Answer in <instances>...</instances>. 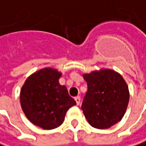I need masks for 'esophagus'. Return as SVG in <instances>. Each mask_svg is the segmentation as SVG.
<instances>
[{"instance_id":"1","label":"esophagus","mask_w":146,"mask_h":146,"mask_svg":"<svg viewBox=\"0 0 146 146\" xmlns=\"http://www.w3.org/2000/svg\"><path fill=\"white\" fill-rule=\"evenodd\" d=\"M75 101H76V104H77L78 105H80V102H81L80 97H76V98H75Z\"/></svg>"}]
</instances>
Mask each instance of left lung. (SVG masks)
<instances>
[{"label":"left lung","mask_w":146,"mask_h":146,"mask_svg":"<svg viewBox=\"0 0 146 146\" xmlns=\"http://www.w3.org/2000/svg\"><path fill=\"white\" fill-rule=\"evenodd\" d=\"M88 91L81 109L90 125L98 129L114 126L124 116L128 102V86L119 72L101 68L83 74Z\"/></svg>","instance_id":"obj_1"}]
</instances>
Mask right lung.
<instances>
[{
  "label": "right lung",
  "instance_id": "obj_1",
  "mask_svg": "<svg viewBox=\"0 0 146 146\" xmlns=\"http://www.w3.org/2000/svg\"><path fill=\"white\" fill-rule=\"evenodd\" d=\"M61 72L44 67L30 75L20 90L21 108L34 125L51 130L63 123L66 111L76 104L65 86L59 83Z\"/></svg>",
  "mask_w": 146,
  "mask_h": 146
}]
</instances>
